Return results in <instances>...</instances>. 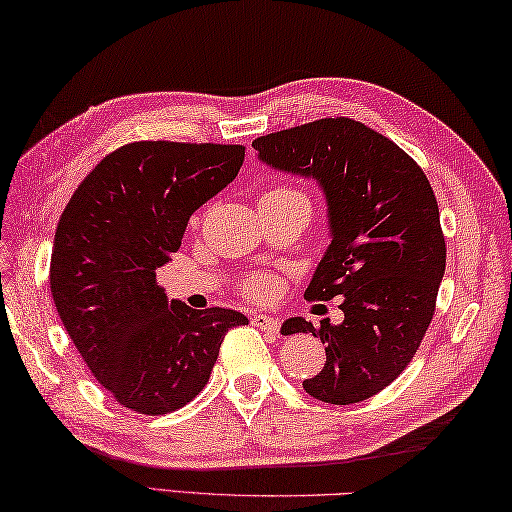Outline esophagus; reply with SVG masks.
Masks as SVG:
<instances>
[{"instance_id": "obj_1", "label": "esophagus", "mask_w": 512, "mask_h": 512, "mask_svg": "<svg viewBox=\"0 0 512 512\" xmlns=\"http://www.w3.org/2000/svg\"><path fill=\"white\" fill-rule=\"evenodd\" d=\"M253 324H255V327H259V329L268 331V333L280 331V322H277L275 318H271V315H264V313L253 315Z\"/></svg>"}]
</instances>
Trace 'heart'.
Wrapping results in <instances>:
<instances>
[{
    "label": "heart",
    "mask_w": 512,
    "mask_h": 512,
    "mask_svg": "<svg viewBox=\"0 0 512 512\" xmlns=\"http://www.w3.org/2000/svg\"><path fill=\"white\" fill-rule=\"evenodd\" d=\"M262 201H271V203H282V206H306L311 208L309 197L302 190L293 188V185H275V188L268 190ZM244 291L250 297H266L273 291V282L268 277H250V280L244 284Z\"/></svg>",
    "instance_id": "b5f03b06"
}]
</instances>
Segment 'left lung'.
Here are the masks:
<instances>
[{
  "label": "left lung",
  "instance_id": "obj_1",
  "mask_svg": "<svg viewBox=\"0 0 512 512\" xmlns=\"http://www.w3.org/2000/svg\"><path fill=\"white\" fill-rule=\"evenodd\" d=\"M257 159L318 183L329 246L306 300L340 297L345 320L288 318L284 336L313 333L327 362L306 394L351 405L403 374L430 327L445 273V239L430 181L401 147L351 118H322L257 138Z\"/></svg>",
  "mask_w": 512,
  "mask_h": 512
}]
</instances>
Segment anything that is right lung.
<instances>
[{
	"instance_id": "1",
	"label": "right lung",
	"mask_w": 512,
	"mask_h": 512,
	"mask_svg": "<svg viewBox=\"0 0 512 512\" xmlns=\"http://www.w3.org/2000/svg\"><path fill=\"white\" fill-rule=\"evenodd\" d=\"M241 145L141 141L105 156L55 230L51 295L98 383L138 414L188 405L215 367L239 311L167 300L156 271L181 246L194 210L235 179Z\"/></svg>"
}]
</instances>
